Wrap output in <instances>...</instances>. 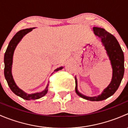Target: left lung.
I'll use <instances>...</instances> for the list:
<instances>
[{"label":"left lung","instance_id":"left-lung-1","mask_svg":"<svg viewBox=\"0 0 128 128\" xmlns=\"http://www.w3.org/2000/svg\"><path fill=\"white\" fill-rule=\"evenodd\" d=\"M94 34L101 39L102 42L104 46L109 59L111 61L113 76L109 86L104 89L101 95L97 96H87L80 94L77 90V81L76 79V92L78 96L90 101H102L113 95L119 87L124 76V54L121 48L119 42L113 34L102 28L94 27Z\"/></svg>","mask_w":128,"mask_h":128}]
</instances>
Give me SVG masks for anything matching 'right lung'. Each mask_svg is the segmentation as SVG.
<instances>
[{
	"label": "right lung",
	"mask_w": 128,
	"mask_h": 128,
	"mask_svg": "<svg viewBox=\"0 0 128 128\" xmlns=\"http://www.w3.org/2000/svg\"><path fill=\"white\" fill-rule=\"evenodd\" d=\"M34 28H27V29L22 30L19 31L18 32L15 34L12 39L10 40V42L8 44V46L7 47V50H6V52H5L4 55V76L6 77V79L7 80V84H8L9 87L11 89L12 91L17 96H20L22 98L26 100H36V99H39L40 98L44 96L48 92V84L46 86V88L42 91L41 92L35 93V94H28L23 91L22 89H20L15 84V81H14V78H13L12 74V62H13V56H14V52L15 51V48H16V46L18 44V42L21 41L23 37L27 34L28 33L30 32ZM62 67H60V68H58V69H55L54 72L58 71L59 70H61L62 69Z\"/></svg>",
	"instance_id": "1"
}]
</instances>
